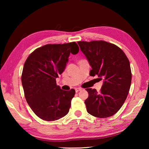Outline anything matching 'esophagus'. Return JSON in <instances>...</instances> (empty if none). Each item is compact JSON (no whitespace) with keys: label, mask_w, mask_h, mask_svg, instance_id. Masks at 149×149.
<instances>
[{"label":"esophagus","mask_w":149,"mask_h":149,"mask_svg":"<svg viewBox=\"0 0 149 149\" xmlns=\"http://www.w3.org/2000/svg\"><path fill=\"white\" fill-rule=\"evenodd\" d=\"M81 88H75V92L76 93H77V92H79V91H81Z\"/></svg>","instance_id":"obj_1"}]
</instances>
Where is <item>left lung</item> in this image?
Instances as JSON below:
<instances>
[{
	"instance_id": "obj_1",
	"label": "left lung",
	"mask_w": 149,
	"mask_h": 149,
	"mask_svg": "<svg viewBox=\"0 0 149 149\" xmlns=\"http://www.w3.org/2000/svg\"><path fill=\"white\" fill-rule=\"evenodd\" d=\"M92 70L90 75H97L103 84L99 92L87 89L85 100L87 112L93 116H112L124 103L132 83L129 60L124 52L114 44L104 41L77 42Z\"/></svg>"
}]
</instances>
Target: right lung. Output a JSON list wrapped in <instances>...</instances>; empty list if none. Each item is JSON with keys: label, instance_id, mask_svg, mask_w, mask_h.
Masks as SVG:
<instances>
[{"label": "right lung", "instance_id": "1", "mask_svg": "<svg viewBox=\"0 0 149 149\" xmlns=\"http://www.w3.org/2000/svg\"><path fill=\"white\" fill-rule=\"evenodd\" d=\"M75 42L46 45L35 50L25 62L22 84L30 108L41 119L54 121L69 112L75 91H64L56 79L64 71L70 53L76 54Z\"/></svg>", "mask_w": 149, "mask_h": 149}]
</instances>
